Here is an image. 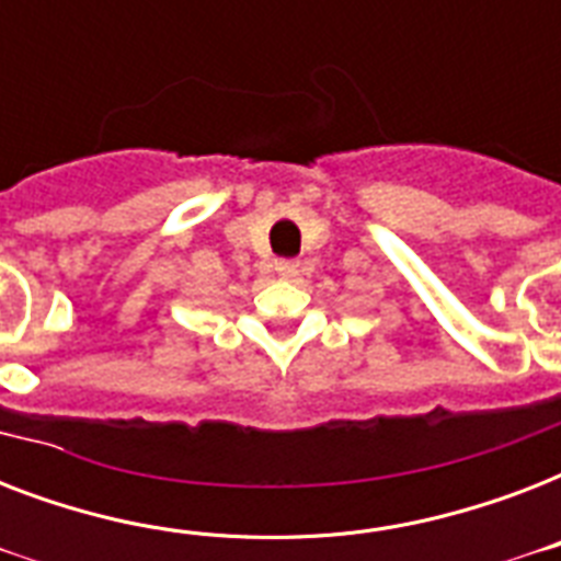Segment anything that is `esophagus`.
<instances>
[{
    "label": "esophagus",
    "instance_id": "1",
    "mask_svg": "<svg viewBox=\"0 0 561 561\" xmlns=\"http://www.w3.org/2000/svg\"><path fill=\"white\" fill-rule=\"evenodd\" d=\"M276 273H279L282 279H294V276H299V262H294V259L276 262Z\"/></svg>",
    "mask_w": 561,
    "mask_h": 561
}]
</instances>
